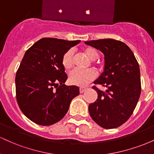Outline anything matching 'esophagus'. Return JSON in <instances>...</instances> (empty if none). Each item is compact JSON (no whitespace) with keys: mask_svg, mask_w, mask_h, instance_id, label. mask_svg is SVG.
<instances>
[{"mask_svg":"<svg viewBox=\"0 0 154 154\" xmlns=\"http://www.w3.org/2000/svg\"><path fill=\"white\" fill-rule=\"evenodd\" d=\"M86 90H87V88H85V87H80V88H79V93H84V92Z\"/></svg>","mask_w":154,"mask_h":154,"instance_id":"esophagus-1","label":"esophagus"}]
</instances>
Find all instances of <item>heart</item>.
Wrapping results in <instances>:
<instances>
[{
  "mask_svg": "<svg viewBox=\"0 0 154 154\" xmlns=\"http://www.w3.org/2000/svg\"><path fill=\"white\" fill-rule=\"evenodd\" d=\"M84 53L91 60H93V63L95 66H99L100 63L97 61L98 54V51L93 47H88L84 49ZM61 64L66 70H69L74 64V53L72 49H69L63 54L61 58ZM95 78V72L91 69H76L70 72L69 75V81L72 85L77 86L87 85L92 80Z\"/></svg>",
  "mask_w": 154,
  "mask_h": 154,
  "instance_id": "1",
  "label": "heart"
}]
</instances>
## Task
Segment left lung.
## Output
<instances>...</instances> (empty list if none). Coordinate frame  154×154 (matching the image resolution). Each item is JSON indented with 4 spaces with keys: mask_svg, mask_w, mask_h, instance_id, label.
Instances as JSON below:
<instances>
[{
    "mask_svg": "<svg viewBox=\"0 0 154 154\" xmlns=\"http://www.w3.org/2000/svg\"><path fill=\"white\" fill-rule=\"evenodd\" d=\"M85 43L105 56L104 72L94 82L98 98L88 106L95 122L105 129L116 128L126 122L135 110L141 92L140 73L137 59L123 42L114 39L91 40Z\"/></svg>",
    "mask_w": 154,
    "mask_h": 154,
    "instance_id": "obj_1",
    "label": "left lung"
}]
</instances>
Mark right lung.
<instances>
[{
    "label": "right lung",
    "instance_id": "add662e5",
    "mask_svg": "<svg viewBox=\"0 0 154 154\" xmlns=\"http://www.w3.org/2000/svg\"><path fill=\"white\" fill-rule=\"evenodd\" d=\"M80 40L44 38L26 51L16 74V98L21 111L33 122L49 126L66 115L79 94L77 86H66L61 58Z\"/></svg>",
    "mask_w": 154,
    "mask_h": 154
}]
</instances>
